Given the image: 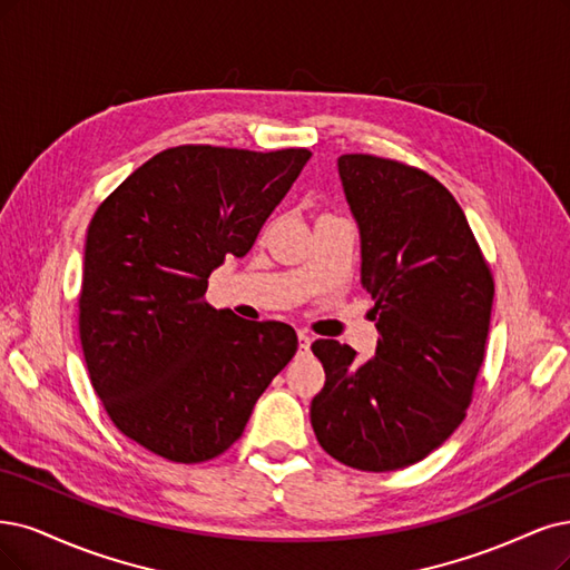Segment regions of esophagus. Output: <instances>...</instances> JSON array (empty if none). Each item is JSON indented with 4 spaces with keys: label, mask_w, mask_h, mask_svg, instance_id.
<instances>
[{
    "label": "esophagus",
    "mask_w": 570,
    "mask_h": 570,
    "mask_svg": "<svg viewBox=\"0 0 570 570\" xmlns=\"http://www.w3.org/2000/svg\"><path fill=\"white\" fill-rule=\"evenodd\" d=\"M311 342H313V337L308 335V332H299V348H297V353H299V356H308V353H311Z\"/></svg>",
    "instance_id": "esophagus-1"
}]
</instances>
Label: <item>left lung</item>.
<instances>
[{"instance_id": "obj_1", "label": "left lung", "mask_w": 570, "mask_h": 570, "mask_svg": "<svg viewBox=\"0 0 570 570\" xmlns=\"http://www.w3.org/2000/svg\"><path fill=\"white\" fill-rule=\"evenodd\" d=\"M375 299V356L316 340L325 386L311 424L327 455L361 472L424 460L466 415L493 308V276L458 200L434 176L351 153L337 160Z\"/></svg>"}]
</instances>
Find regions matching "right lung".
Listing matches in <instances>:
<instances>
[{"label": "right lung", "mask_w": 570, "mask_h": 570, "mask_svg": "<svg viewBox=\"0 0 570 570\" xmlns=\"http://www.w3.org/2000/svg\"><path fill=\"white\" fill-rule=\"evenodd\" d=\"M311 153L163 150L117 186L87 230L80 340L91 386L122 434L171 462L222 455L292 361L297 332L205 302L245 257Z\"/></svg>", "instance_id": "obj_1"}]
</instances>
